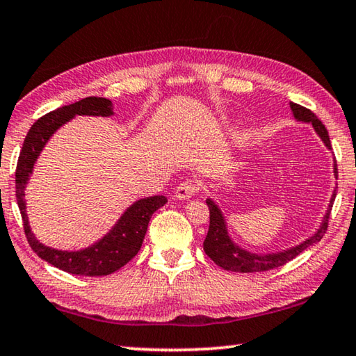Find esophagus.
Returning a JSON list of instances; mask_svg holds the SVG:
<instances>
[{"label": "esophagus", "instance_id": "obj_1", "mask_svg": "<svg viewBox=\"0 0 356 356\" xmlns=\"http://www.w3.org/2000/svg\"><path fill=\"white\" fill-rule=\"evenodd\" d=\"M196 190L197 186L195 180L186 179L176 188V197L177 200H190V197L196 193Z\"/></svg>", "mask_w": 356, "mask_h": 356}]
</instances>
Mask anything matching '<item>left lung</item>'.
I'll list each match as a JSON object with an SVG mask.
<instances>
[{"label": "left lung", "instance_id": "left-lung-1", "mask_svg": "<svg viewBox=\"0 0 356 356\" xmlns=\"http://www.w3.org/2000/svg\"><path fill=\"white\" fill-rule=\"evenodd\" d=\"M291 108L293 111L295 119L303 120V122H311L312 127H314V130L317 131V135L322 138L325 146L331 149L328 131L322 124V120L317 119L316 114L311 110H308V108L301 106L298 104H293V102H291ZM334 176L337 177L336 161H334ZM334 197H336V190L333 191V196H331L327 215L323 216L322 225L317 229L314 236L309 237L308 240H305L303 243L293 246V248H289L281 252L261 254V256L254 254V252L245 251L242 248H238L237 245H234V242L227 234L226 222H225V218H222L221 210L212 200H207L206 202L210 212V225H209V232L206 236V240H204V251H206V254L212 259L218 267L229 270V272L254 273V272H268V270L278 268L281 265L291 262L292 259H295L300 254V252L308 250L309 246L317 243L318 240L325 236V232H327L328 229L330 212H331V207H333Z\"/></svg>", "mask_w": 356, "mask_h": 356}]
</instances>
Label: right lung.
I'll list each match as a JSON object with an SVG mask.
<instances>
[{
  "instance_id": "1",
  "label": "right lung",
  "mask_w": 356,
  "mask_h": 356,
  "mask_svg": "<svg viewBox=\"0 0 356 356\" xmlns=\"http://www.w3.org/2000/svg\"><path fill=\"white\" fill-rule=\"evenodd\" d=\"M76 114L78 116H111V100L104 97H86L72 105H65L55 111L47 113L45 116L35 120L23 141L19 161H17L15 196L23 220V231H25L28 243L35 254L63 272L83 276H104L114 273L138 254L144 236H146L150 216L155 210L165 206L166 197L150 196L136 201L134 206L125 210L116 226L104 238H100L97 243L86 250L59 251L42 245L29 227L25 200H23L25 186L33 172L35 160L47 141L63 124L75 118Z\"/></svg>"
}]
</instances>
